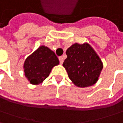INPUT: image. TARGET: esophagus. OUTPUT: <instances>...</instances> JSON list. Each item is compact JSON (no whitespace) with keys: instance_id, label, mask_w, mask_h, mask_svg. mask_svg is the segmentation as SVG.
<instances>
[{"instance_id":"esophagus-1","label":"esophagus","mask_w":123,"mask_h":123,"mask_svg":"<svg viewBox=\"0 0 123 123\" xmlns=\"http://www.w3.org/2000/svg\"><path fill=\"white\" fill-rule=\"evenodd\" d=\"M59 61H60V63H61V64H62V63H63V61H64L63 57H62V56H60V57H59Z\"/></svg>"}]
</instances>
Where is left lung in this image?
<instances>
[{"mask_svg":"<svg viewBox=\"0 0 123 123\" xmlns=\"http://www.w3.org/2000/svg\"><path fill=\"white\" fill-rule=\"evenodd\" d=\"M66 54L62 65L76 86L86 88L98 81L103 63L89 44L75 43L67 49Z\"/></svg>","mask_w":123,"mask_h":123,"instance_id":"1","label":"left lung"}]
</instances>
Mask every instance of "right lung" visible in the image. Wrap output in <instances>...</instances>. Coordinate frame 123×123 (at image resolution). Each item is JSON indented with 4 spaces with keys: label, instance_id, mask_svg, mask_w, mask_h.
I'll return each instance as SVG.
<instances>
[{
    "label": "right lung",
    "instance_id": "right-lung-1",
    "mask_svg": "<svg viewBox=\"0 0 123 123\" xmlns=\"http://www.w3.org/2000/svg\"><path fill=\"white\" fill-rule=\"evenodd\" d=\"M59 64L55 53L44 45L28 56L24 64V74L33 85L42 83L49 76L52 68Z\"/></svg>",
    "mask_w": 123,
    "mask_h": 123
}]
</instances>
